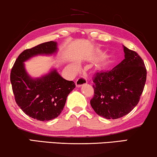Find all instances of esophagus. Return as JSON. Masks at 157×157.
Listing matches in <instances>:
<instances>
[{"label":"esophagus","mask_w":157,"mask_h":157,"mask_svg":"<svg viewBox=\"0 0 157 157\" xmlns=\"http://www.w3.org/2000/svg\"><path fill=\"white\" fill-rule=\"evenodd\" d=\"M87 79H86L85 78H82V77H80V78H79L75 82V85L78 87H81L82 85H85V84H87Z\"/></svg>","instance_id":"esophagus-1"}]
</instances>
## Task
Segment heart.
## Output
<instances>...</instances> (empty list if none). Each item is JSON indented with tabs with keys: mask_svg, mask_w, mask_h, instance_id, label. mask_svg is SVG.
Segmentation results:
<instances>
[{
	"mask_svg": "<svg viewBox=\"0 0 157 157\" xmlns=\"http://www.w3.org/2000/svg\"><path fill=\"white\" fill-rule=\"evenodd\" d=\"M74 68H75V69H77V67H75V66H74V67H73Z\"/></svg>",
	"mask_w": 157,
	"mask_h": 157,
	"instance_id": "heart-1",
	"label": "heart"
}]
</instances>
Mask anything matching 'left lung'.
I'll return each mask as SVG.
<instances>
[{
	"instance_id": "obj_1",
	"label": "left lung",
	"mask_w": 157,
	"mask_h": 157,
	"mask_svg": "<svg viewBox=\"0 0 157 157\" xmlns=\"http://www.w3.org/2000/svg\"><path fill=\"white\" fill-rule=\"evenodd\" d=\"M123 48L124 59L111 70L97 72L93 78L94 94L90 105L98 115L108 120L122 117L137 105L147 79L141 57Z\"/></svg>"
}]
</instances>
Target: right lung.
<instances>
[{"label": "right lung", "instance_id": "add662e5", "mask_svg": "<svg viewBox=\"0 0 157 157\" xmlns=\"http://www.w3.org/2000/svg\"><path fill=\"white\" fill-rule=\"evenodd\" d=\"M57 43L50 41L22 52L10 72V82L17 105L30 117L49 121L57 117L65 107L68 94L75 87L52 69L45 75L33 78L26 71L25 61L33 57L57 53Z\"/></svg>", "mask_w": 157, "mask_h": 157}]
</instances>
